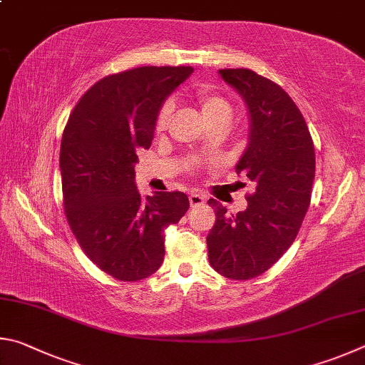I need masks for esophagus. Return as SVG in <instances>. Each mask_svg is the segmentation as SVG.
Returning a JSON list of instances; mask_svg holds the SVG:
<instances>
[{
  "instance_id": "34e87169",
  "label": "esophagus",
  "mask_w": 365,
  "mask_h": 365,
  "mask_svg": "<svg viewBox=\"0 0 365 365\" xmlns=\"http://www.w3.org/2000/svg\"><path fill=\"white\" fill-rule=\"evenodd\" d=\"M207 202V199H205V195H202V194H197V192H192L189 195V203H190V207L192 208H197V207H202L203 203Z\"/></svg>"
}]
</instances>
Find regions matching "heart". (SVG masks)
<instances>
[{"label": "heart", "mask_w": 365, "mask_h": 365, "mask_svg": "<svg viewBox=\"0 0 365 365\" xmlns=\"http://www.w3.org/2000/svg\"><path fill=\"white\" fill-rule=\"evenodd\" d=\"M195 104L199 107L203 121H205L210 128L227 126L232 115V108H231V104H229L222 96L210 93V91H199L195 94ZM171 113H173L171 101L163 102L162 107L158 108L157 117H155V131L158 134L163 133L166 128H168ZM200 165H202L200 162H192L187 165V168L195 170L199 168Z\"/></svg>", "instance_id": "obj_1"}]
</instances>
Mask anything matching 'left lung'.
<instances>
[{"instance_id":"left-lung-1","label":"left lung","mask_w":365,"mask_h":365,"mask_svg":"<svg viewBox=\"0 0 365 365\" xmlns=\"http://www.w3.org/2000/svg\"><path fill=\"white\" fill-rule=\"evenodd\" d=\"M220 75L250 110V143L235 171L257 189L237 215L208 200L216 215L207 235L208 261L221 276L248 280L277 263L297 239L311 203L314 143L303 113L277 83L248 68H222Z\"/></svg>"}]
</instances>
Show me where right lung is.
I'll return each instance as SVG.
<instances>
[{
    "label": "right lung",
    "mask_w": 365,
    "mask_h": 365,
    "mask_svg": "<svg viewBox=\"0 0 365 365\" xmlns=\"http://www.w3.org/2000/svg\"><path fill=\"white\" fill-rule=\"evenodd\" d=\"M192 67H138L107 75L76 102L63 128V212L93 263L123 282L152 276L163 263V231L189 210L184 192L140 199L138 152L149 149L158 108Z\"/></svg>",
    "instance_id": "obj_1"
}]
</instances>
